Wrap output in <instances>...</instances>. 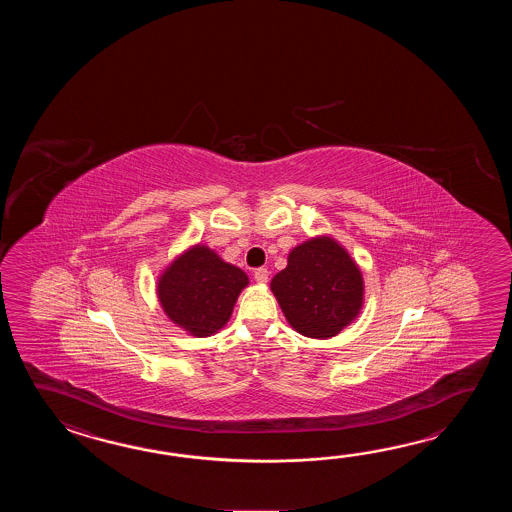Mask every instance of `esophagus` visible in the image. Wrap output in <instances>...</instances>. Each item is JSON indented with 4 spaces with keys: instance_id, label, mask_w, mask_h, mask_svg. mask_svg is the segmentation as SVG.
<instances>
[{
    "instance_id": "34e87169",
    "label": "esophagus",
    "mask_w": 512,
    "mask_h": 512,
    "mask_svg": "<svg viewBox=\"0 0 512 512\" xmlns=\"http://www.w3.org/2000/svg\"><path fill=\"white\" fill-rule=\"evenodd\" d=\"M254 278H256V282L258 283H267V280H269V271H267L265 267H260V269L254 271Z\"/></svg>"
}]
</instances>
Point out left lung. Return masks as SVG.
<instances>
[{
	"mask_svg": "<svg viewBox=\"0 0 512 512\" xmlns=\"http://www.w3.org/2000/svg\"><path fill=\"white\" fill-rule=\"evenodd\" d=\"M271 289L287 322L311 338L338 335L357 318L364 298L357 263L326 236L294 247Z\"/></svg>",
	"mask_w": 512,
	"mask_h": 512,
	"instance_id": "obj_1",
	"label": "left lung"
}]
</instances>
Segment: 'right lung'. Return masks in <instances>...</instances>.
Wrapping results in <instances>:
<instances>
[{
  "label": "right lung",
  "mask_w": 512,
  "mask_h": 512,
  "mask_svg": "<svg viewBox=\"0 0 512 512\" xmlns=\"http://www.w3.org/2000/svg\"><path fill=\"white\" fill-rule=\"evenodd\" d=\"M249 278L205 245H196L161 274L157 282L164 313L194 337H210L229 322Z\"/></svg>",
  "instance_id": "obj_1"
}]
</instances>
